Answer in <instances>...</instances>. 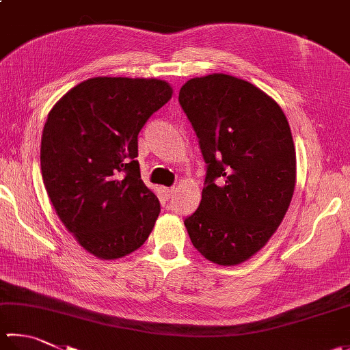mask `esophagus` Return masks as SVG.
<instances>
[{"mask_svg":"<svg viewBox=\"0 0 350 350\" xmlns=\"http://www.w3.org/2000/svg\"><path fill=\"white\" fill-rule=\"evenodd\" d=\"M174 192H175V187H164L163 189V193H164V198H166V200H170V198H172V195H174Z\"/></svg>","mask_w":350,"mask_h":350,"instance_id":"34e87169","label":"esophagus"}]
</instances>
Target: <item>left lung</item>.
<instances>
[{
    "label": "left lung",
    "mask_w": 350,
    "mask_h": 350,
    "mask_svg": "<svg viewBox=\"0 0 350 350\" xmlns=\"http://www.w3.org/2000/svg\"><path fill=\"white\" fill-rule=\"evenodd\" d=\"M178 102L207 164L200 207L184 226L206 259L237 265L265 245L291 202V129L271 97L228 75L190 79Z\"/></svg>",
    "instance_id": "obj_1"
}]
</instances>
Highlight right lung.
<instances>
[{
	"label": "right lung",
	"instance_id": "right-lung-1",
	"mask_svg": "<svg viewBox=\"0 0 350 350\" xmlns=\"http://www.w3.org/2000/svg\"><path fill=\"white\" fill-rule=\"evenodd\" d=\"M172 97L158 79L93 77L59 100L44 124L41 170L59 219L102 259L140 248L160 201L140 175L138 134Z\"/></svg>",
	"mask_w": 350,
	"mask_h": 350
}]
</instances>
